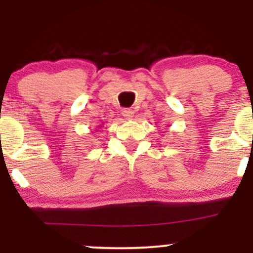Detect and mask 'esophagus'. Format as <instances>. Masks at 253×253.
<instances>
[{
	"label": "esophagus",
	"mask_w": 253,
	"mask_h": 253,
	"mask_svg": "<svg viewBox=\"0 0 253 253\" xmlns=\"http://www.w3.org/2000/svg\"><path fill=\"white\" fill-rule=\"evenodd\" d=\"M133 115H134V112H133L132 109H124L123 110V117L124 118L130 119V118H133Z\"/></svg>",
	"instance_id": "esophagus-1"
}]
</instances>
